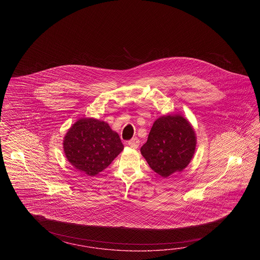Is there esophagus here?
Returning <instances> with one entry per match:
<instances>
[{
    "label": "esophagus",
    "mask_w": 260,
    "mask_h": 260,
    "mask_svg": "<svg viewBox=\"0 0 260 260\" xmlns=\"http://www.w3.org/2000/svg\"><path fill=\"white\" fill-rule=\"evenodd\" d=\"M128 146L131 147V148H133V149H137L138 147H139V144H140V141H139V139L137 138V137H134L133 139H131L129 141H128Z\"/></svg>",
    "instance_id": "obj_1"
}]
</instances>
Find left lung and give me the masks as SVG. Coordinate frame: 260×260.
<instances>
[{
  "label": "left lung",
  "mask_w": 260,
  "mask_h": 260,
  "mask_svg": "<svg viewBox=\"0 0 260 260\" xmlns=\"http://www.w3.org/2000/svg\"><path fill=\"white\" fill-rule=\"evenodd\" d=\"M196 145L193 128L183 116L175 114L162 116L153 123L140 150L151 170L166 178L189 165Z\"/></svg>",
  "instance_id": "1"
}]
</instances>
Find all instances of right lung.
Masks as SVG:
<instances>
[{
    "label": "right lung",
    "mask_w": 260,
    "mask_h": 260,
    "mask_svg": "<svg viewBox=\"0 0 260 260\" xmlns=\"http://www.w3.org/2000/svg\"><path fill=\"white\" fill-rule=\"evenodd\" d=\"M123 149L118 134L106 122L93 118L78 120L63 140V150L71 165L90 176L101 173Z\"/></svg>",
    "instance_id": "right-lung-1"
}]
</instances>
